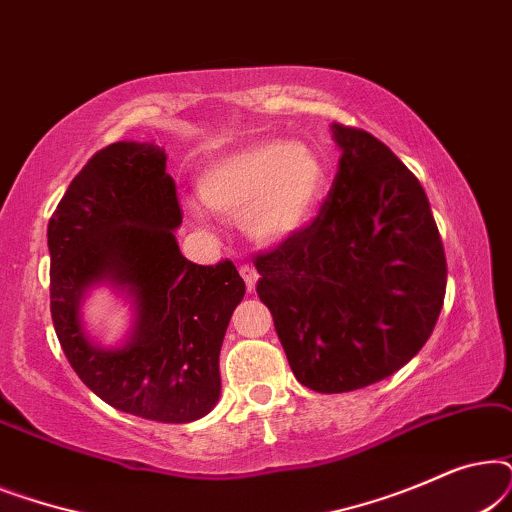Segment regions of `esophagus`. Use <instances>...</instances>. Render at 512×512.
<instances>
[{"label": "esophagus", "instance_id": "obj_1", "mask_svg": "<svg viewBox=\"0 0 512 512\" xmlns=\"http://www.w3.org/2000/svg\"><path fill=\"white\" fill-rule=\"evenodd\" d=\"M240 275L244 279V284H247V291L251 293L256 289V282H258V272L251 268V265H242L240 268Z\"/></svg>", "mask_w": 512, "mask_h": 512}]
</instances>
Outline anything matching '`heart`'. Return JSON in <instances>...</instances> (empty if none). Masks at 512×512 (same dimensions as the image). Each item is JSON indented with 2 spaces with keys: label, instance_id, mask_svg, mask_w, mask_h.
<instances>
[{
  "label": "heart",
  "instance_id": "heart-1",
  "mask_svg": "<svg viewBox=\"0 0 512 512\" xmlns=\"http://www.w3.org/2000/svg\"><path fill=\"white\" fill-rule=\"evenodd\" d=\"M326 191V165L305 142L256 139L212 160L198 195L212 212L240 221L258 244H279L314 219Z\"/></svg>",
  "mask_w": 512,
  "mask_h": 512
}]
</instances>
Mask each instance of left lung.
I'll return each instance as SVG.
<instances>
[{
	"mask_svg": "<svg viewBox=\"0 0 512 512\" xmlns=\"http://www.w3.org/2000/svg\"><path fill=\"white\" fill-rule=\"evenodd\" d=\"M342 151L310 226L256 258L296 380L342 394L403 368L436 326L447 263L415 174L368 132L331 125Z\"/></svg>",
	"mask_w": 512,
	"mask_h": 512,
	"instance_id": "left-lung-1",
	"label": "left lung"
}]
</instances>
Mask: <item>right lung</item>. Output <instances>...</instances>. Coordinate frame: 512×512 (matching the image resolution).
Wrapping results in <instances>:
<instances>
[{"label":"right lung","instance_id":"1","mask_svg":"<svg viewBox=\"0 0 512 512\" xmlns=\"http://www.w3.org/2000/svg\"><path fill=\"white\" fill-rule=\"evenodd\" d=\"M165 163L158 144L116 142L76 174L48 221L51 314L67 361L104 403L186 424L219 401V354L244 279L230 261L195 265L181 254ZM97 285L131 303V331L114 348L93 341L80 314Z\"/></svg>","mask_w":512,"mask_h":512}]
</instances>
